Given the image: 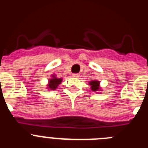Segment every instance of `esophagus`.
Wrapping results in <instances>:
<instances>
[{"instance_id":"34e87169","label":"esophagus","mask_w":148,"mask_h":148,"mask_svg":"<svg viewBox=\"0 0 148 148\" xmlns=\"http://www.w3.org/2000/svg\"><path fill=\"white\" fill-rule=\"evenodd\" d=\"M73 76L74 77V78H79V76H80V75H79V74H78V73H75V74H73Z\"/></svg>"}]
</instances>
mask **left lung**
<instances>
[{"label": "left lung", "instance_id": "8db88e82", "mask_svg": "<svg viewBox=\"0 0 148 148\" xmlns=\"http://www.w3.org/2000/svg\"><path fill=\"white\" fill-rule=\"evenodd\" d=\"M89 84L90 85V88L94 92H100L101 91V87H100V82L98 80H92L91 82H89Z\"/></svg>", "mask_w": 148, "mask_h": 148}]
</instances>
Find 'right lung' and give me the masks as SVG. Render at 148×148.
<instances>
[{
	"label": "right lung",
	"instance_id": "obj_1",
	"mask_svg": "<svg viewBox=\"0 0 148 148\" xmlns=\"http://www.w3.org/2000/svg\"><path fill=\"white\" fill-rule=\"evenodd\" d=\"M52 78L49 80V82L47 84V89L51 90H55L57 87H58L60 84L62 82L63 78H57L56 75H51Z\"/></svg>",
	"mask_w": 148,
	"mask_h": 148
}]
</instances>
